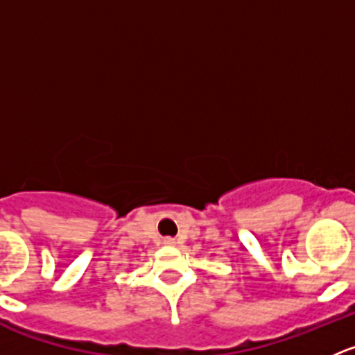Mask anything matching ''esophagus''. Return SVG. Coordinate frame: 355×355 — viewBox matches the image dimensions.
Segmentation results:
<instances>
[{
	"label": "esophagus",
	"instance_id": "34e87169",
	"mask_svg": "<svg viewBox=\"0 0 355 355\" xmlns=\"http://www.w3.org/2000/svg\"><path fill=\"white\" fill-rule=\"evenodd\" d=\"M164 244H166V245H173L175 241H173V239H164Z\"/></svg>",
	"mask_w": 355,
	"mask_h": 355
}]
</instances>
